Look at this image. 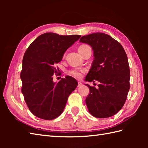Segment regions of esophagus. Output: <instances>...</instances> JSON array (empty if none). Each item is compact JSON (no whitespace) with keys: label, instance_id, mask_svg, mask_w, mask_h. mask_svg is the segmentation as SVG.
Instances as JSON below:
<instances>
[{"label":"esophagus","instance_id":"34e87169","mask_svg":"<svg viewBox=\"0 0 148 148\" xmlns=\"http://www.w3.org/2000/svg\"><path fill=\"white\" fill-rule=\"evenodd\" d=\"M82 85H83L82 83H81V82H79V81H78V85H77V86L78 87H80V86H81Z\"/></svg>","mask_w":148,"mask_h":148}]
</instances>
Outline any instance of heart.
<instances>
[{"instance_id": "heart-1", "label": "heart", "mask_w": 148, "mask_h": 148, "mask_svg": "<svg viewBox=\"0 0 148 148\" xmlns=\"http://www.w3.org/2000/svg\"><path fill=\"white\" fill-rule=\"evenodd\" d=\"M86 46H88V45H81L79 47V48H78V50H80L81 49L85 48ZM84 71H85V70L83 69H74L69 71V74H70L71 76L76 78H81L83 76V74L84 73Z\"/></svg>"}]
</instances>
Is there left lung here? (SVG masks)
I'll list each match as a JSON object with an SVG mask.
<instances>
[{"label":"left lung","instance_id":"1","mask_svg":"<svg viewBox=\"0 0 148 148\" xmlns=\"http://www.w3.org/2000/svg\"><path fill=\"white\" fill-rule=\"evenodd\" d=\"M79 42L90 45L93 51L94 60L85 81L100 83L97 88L86 84L90 89L85 100L88 111L98 118L111 117L123 108L130 89L126 53L120 43L106 34L84 36Z\"/></svg>","mask_w":148,"mask_h":148}]
</instances>
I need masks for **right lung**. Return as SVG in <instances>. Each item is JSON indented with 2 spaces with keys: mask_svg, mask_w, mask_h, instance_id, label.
Wrapping results in <instances>:
<instances>
[{
  "mask_svg": "<svg viewBox=\"0 0 148 148\" xmlns=\"http://www.w3.org/2000/svg\"><path fill=\"white\" fill-rule=\"evenodd\" d=\"M80 37L45 33L37 37L25 53L20 74L21 92L28 108L37 117L46 120L57 118L77 87L74 77L67 76L56 83L53 76L58 72L56 65L66 50Z\"/></svg>",
  "mask_w": 148,
  "mask_h": 148,
  "instance_id": "1",
  "label": "right lung"
}]
</instances>
